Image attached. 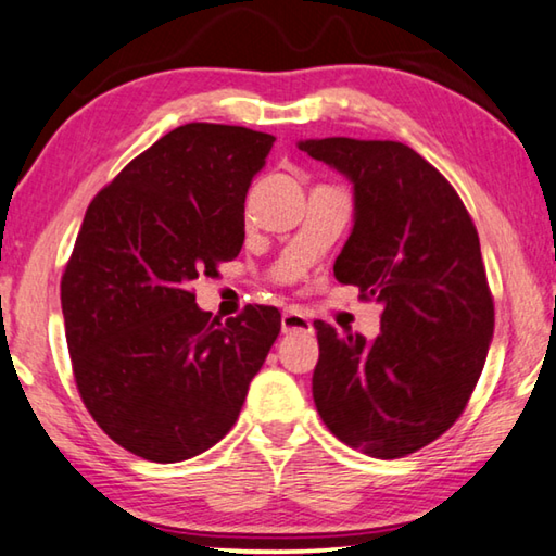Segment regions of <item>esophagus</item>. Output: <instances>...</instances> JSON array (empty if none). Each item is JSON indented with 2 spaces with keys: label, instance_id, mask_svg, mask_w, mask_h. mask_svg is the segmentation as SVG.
<instances>
[{
  "label": "esophagus",
  "instance_id": "34e87169",
  "mask_svg": "<svg viewBox=\"0 0 556 556\" xmlns=\"http://www.w3.org/2000/svg\"><path fill=\"white\" fill-rule=\"evenodd\" d=\"M280 330H283V334H290V332H313V323L307 320L305 315L288 311V313H283V317H280Z\"/></svg>",
  "mask_w": 556,
  "mask_h": 556
}]
</instances>
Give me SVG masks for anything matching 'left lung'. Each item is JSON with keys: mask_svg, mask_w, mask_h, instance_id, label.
Listing matches in <instances>:
<instances>
[{"mask_svg": "<svg viewBox=\"0 0 556 556\" xmlns=\"http://www.w3.org/2000/svg\"><path fill=\"white\" fill-rule=\"evenodd\" d=\"M298 148L352 181L354 224L334 278L381 305L375 340L315 323L317 414L371 458L408 456L463 414L493 340L478 231L456 189L404 142L325 138Z\"/></svg>", "mask_w": 556, "mask_h": 556, "instance_id": "8db88e82", "label": "left lung"}]
</instances>
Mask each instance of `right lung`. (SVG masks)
Segmentation results:
<instances>
[{
	"instance_id": "obj_1",
	"label": "right lung",
	"mask_w": 556,
	"mask_h": 556,
	"mask_svg": "<svg viewBox=\"0 0 556 556\" xmlns=\"http://www.w3.org/2000/svg\"><path fill=\"white\" fill-rule=\"evenodd\" d=\"M276 138L189 123L138 154L90 202L61 311L90 416L152 463H179L231 431L280 332L276 307L226 323L189 283L239 256L243 204Z\"/></svg>"
}]
</instances>
